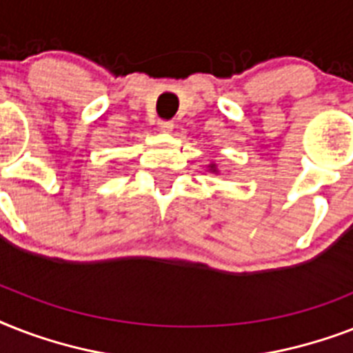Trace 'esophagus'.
Here are the masks:
<instances>
[{
  "label": "esophagus",
  "mask_w": 353,
  "mask_h": 353,
  "mask_svg": "<svg viewBox=\"0 0 353 353\" xmlns=\"http://www.w3.org/2000/svg\"><path fill=\"white\" fill-rule=\"evenodd\" d=\"M159 128L163 130V132L170 133L172 130H174V122H172V121H159Z\"/></svg>",
  "instance_id": "obj_1"
}]
</instances>
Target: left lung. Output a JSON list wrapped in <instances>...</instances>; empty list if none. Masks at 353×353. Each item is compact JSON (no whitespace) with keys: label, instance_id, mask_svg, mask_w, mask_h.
<instances>
[{"label":"left lung","instance_id":"left-lung-1","mask_svg":"<svg viewBox=\"0 0 353 353\" xmlns=\"http://www.w3.org/2000/svg\"><path fill=\"white\" fill-rule=\"evenodd\" d=\"M210 170H212V172H216V165H210Z\"/></svg>","mask_w":353,"mask_h":353}]
</instances>
